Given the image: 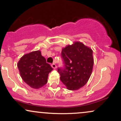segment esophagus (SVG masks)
<instances>
[{
    "instance_id": "1",
    "label": "esophagus",
    "mask_w": 121,
    "mask_h": 121,
    "mask_svg": "<svg viewBox=\"0 0 121 121\" xmlns=\"http://www.w3.org/2000/svg\"><path fill=\"white\" fill-rule=\"evenodd\" d=\"M51 66L52 67V68H53V69H56V68H57V66H56V65L55 64V63H53V64H52L51 65Z\"/></svg>"
}]
</instances>
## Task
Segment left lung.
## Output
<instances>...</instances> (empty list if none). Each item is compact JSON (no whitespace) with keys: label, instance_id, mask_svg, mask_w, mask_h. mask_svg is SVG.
<instances>
[{"label":"left lung","instance_id":"1","mask_svg":"<svg viewBox=\"0 0 121 121\" xmlns=\"http://www.w3.org/2000/svg\"><path fill=\"white\" fill-rule=\"evenodd\" d=\"M91 48L76 42L62 49L64 67L57 72L60 80L69 90H77L88 82L93 69L94 58Z\"/></svg>","mask_w":121,"mask_h":121}]
</instances>
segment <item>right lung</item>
Returning a JSON list of instances; mask_svg holds the SVG:
<instances>
[{
	"instance_id": "1",
	"label": "right lung",
	"mask_w": 121,
	"mask_h": 121,
	"mask_svg": "<svg viewBox=\"0 0 121 121\" xmlns=\"http://www.w3.org/2000/svg\"><path fill=\"white\" fill-rule=\"evenodd\" d=\"M17 67L23 81L35 89L47 83L48 74L53 70L40 51L24 55L19 60Z\"/></svg>"
}]
</instances>
